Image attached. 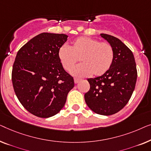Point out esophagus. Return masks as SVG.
<instances>
[{"label": "esophagus", "mask_w": 151, "mask_h": 151, "mask_svg": "<svg viewBox=\"0 0 151 151\" xmlns=\"http://www.w3.org/2000/svg\"><path fill=\"white\" fill-rule=\"evenodd\" d=\"M81 79L80 78H74V81H75V83H78V82H79V81Z\"/></svg>", "instance_id": "1"}]
</instances>
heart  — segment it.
<instances>
[{
	"instance_id": "b5f03b06",
	"label": "heart",
	"mask_w": 151,
	"mask_h": 151,
	"mask_svg": "<svg viewBox=\"0 0 151 151\" xmlns=\"http://www.w3.org/2000/svg\"><path fill=\"white\" fill-rule=\"evenodd\" d=\"M58 57L65 70H70L79 61L83 63L76 65L71 73L76 76L90 74L101 76L107 73L114 61L113 48L106 42L88 37H80L71 43L70 46L63 45L58 51Z\"/></svg>"
}]
</instances>
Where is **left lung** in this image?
<instances>
[{
    "label": "left lung",
    "instance_id": "left-lung-1",
    "mask_svg": "<svg viewBox=\"0 0 151 151\" xmlns=\"http://www.w3.org/2000/svg\"><path fill=\"white\" fill-rule=\"evenodd\" d=\"M101 36L113 48L114 61L104 75L88 78L90 88L84 97L91 110L100 115L109 116L117 113L129 102L137 73L131 50L117 37L105 33Z\"/></svg>",
    "mask_w": 151,
    "mask_h": 151
}]
</instances>
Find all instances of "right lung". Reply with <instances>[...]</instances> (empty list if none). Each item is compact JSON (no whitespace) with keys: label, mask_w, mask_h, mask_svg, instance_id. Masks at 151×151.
Returning a JSON list of instances; mask_svg holds the SVG:
<instances>
[{"label":"right lung","mask_w":151,"mask_h":151,"mask_svg":"<svg viewBox=\"0 0 151 151\" xmlns=\"http://www.w3.org/2000/svg\"><path fill=\"white\" fill-rule=\"evenodd\" d=\"M65 34L42 33L25 44L16 55L12 79L19 101L40 118L58 114L75 83L58 57Z\"/></svg>","instance_id":"1"}]
</instances>
